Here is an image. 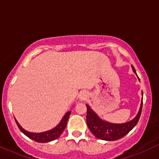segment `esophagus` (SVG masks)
Here are the masks:
<instances>
[{
    "mask_svg": "<svg viewBox=\"0 0 159 159\" xmlns=\"http://www.w3.org/2000/svg\"><path fill=\"white\" fill-rule=\"evenodd\" d=\"M87 93H85V92H83L82 93H81V95H80V98H81V100H85L86 98H87Z\"/></svg>",
    "mask_w": 159,
    "mask_h": 159,
    "instance_id": "34e87169",
    "label": "esophagus"
}]
</instances>
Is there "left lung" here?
<instances>
[{"label":"left lung","mask_w":159,"mask_h":159,"mask_svg":"<svg viewBox=\"0 0 159 159\" xmlns=\"http://www.w3.org/2000/svg\"><path fill=\"white\" fill-rule=\"evenodd\" d=\"M132 66L134 72L137 74L134 66ZM142 95H143V93H142ZM86 106H87V123L90 132L98 139L113 141V140H119L123 138L137 125L141 114L143 101L141 102L139 112L135 118L129 123L123 124H113L102 121L91 110L88 105H87Z\"/></svg>","instance_id":"obj_1"}]
</instances>
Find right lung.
I'll use <instances>...</instances> for the list:
<instances>
[{
  "label": "right lung",
  "mask_w": 159,
  "mask_h": 159,
  "mask_svg": "<svg viewBox=\"0 0 159 159\" xmlns=\"http://www.w3.org/2000/svg\"><path fill=\"white\" fill-rule=\"evenodd\" d=\"M70 114L71 111L67 112L66 114H65V116H63V119H62L61 123H59V125H58L57 126H56L54 129H53L50 131H48V132L42 133H31L27 132V131H25V129L21 127V125H20L19 123H18L17 120L16 119L15 120L18 127H19V129L21 130V132L24 133L27 137H28L29 138L35 140V141L38 142V143H47V142L52 141V140L59 138L60 135L62 134V132H63V130L65 129L66 126L67 121H68Z\"/></svg>",
  "instance_id": "obj_1"
}]
</instances>
